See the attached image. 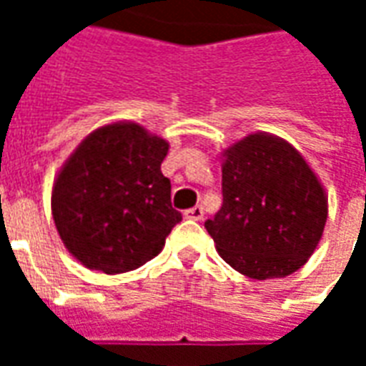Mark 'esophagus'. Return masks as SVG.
<instances>
[{
	"mask_svg": "<svg viewBox=\"0 0 366 366\" xmlns=\"http://www.w3.org/2000/svg\"><path fill=\"white\" fill-rule=\"evenodd\" d=\"M184 217H186V219L199 222V219L204 217V209H202L199 206H194V207H190V209H186V212H184Z\"/></svg>",
	"mask_w": 366,
	"mask_h": 366,
	"instance_id": "esophagus-1",
	"label": "esophagus"
}]
</instances>
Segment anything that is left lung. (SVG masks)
Listing matches in <instances>:
<instances>
[{"label": "left lung", "instance_id": "obj_1", "mask_svg": "<svg viewBox=\"0 0 366 366\" xmlns=\"http://www.w3.org/2000/svg\"><path fill=\"white\" fill-rule=\"evenodd\" d=\"M223 204L206 222L223 261L257 280L296 272L327 219V198L292 144L254 133L225 151Z\"/></svg>", "mask_w": 366, "mask_h": 366}]
</instances>
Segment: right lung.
I'll use <instances>...</instances> for the list:
<instances>
[{"instance_id":"obj_1","label":"right lung","mask_w":366,"mask_h":366,"mask_svg":"<svg viewBox=\"0 0 366 366\" xmlns=\"http://www.w3.org/2000/svg\"><path fill=\"white\" fill-rule=\"evenodd\" d=\"M168 143L137 123H113L86 137L52 188L62 243L84 267L129 272L154 259L182 214L160 172Z\"/></svg>"}]
</instances>
